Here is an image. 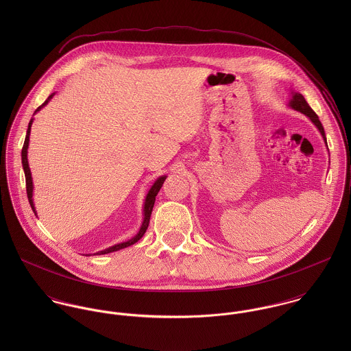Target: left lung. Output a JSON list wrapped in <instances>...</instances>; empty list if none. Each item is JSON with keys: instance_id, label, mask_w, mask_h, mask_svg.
<instances>
[{"instance_id": "1", "label": "left lung", "mask_w": 351, "mask_h": 351, "mask_svg": "<svg viewBox=\"0 0 351 351\" xmlns=\"http://www.w3.org/2000/svg\"><path fill=\"white\" fill-rule=\"evenodd\" d=\"M288 105H289L292 109H295V110H298V112H301L302 114H305L306 117L311 119V121L316 125V128H317L319 132L322 134V136H323V139H324V143H326V146H327L324 128H323V125H322V123H320L317 114H316V113L312 110V108L308 105V102L305 101L304 96H302L301 93H298V92H292V99L289 100Z\"/></svg>"}]
</instances>
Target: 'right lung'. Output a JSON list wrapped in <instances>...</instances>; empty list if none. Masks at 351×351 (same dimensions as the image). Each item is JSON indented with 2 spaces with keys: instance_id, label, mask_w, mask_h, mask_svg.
I'll use <instances>...</instances> for the list:
<instances>
[{
  "instance_id": "right-lung-1",
  "label": "right lung",
  "mask_w": 351,
  "mask_h": 351,
  "mask_svg": "<svg viewBox=\"0 0 351 351\" xmlns=\"http://www.w3.org/2000/svg\"><path fill=\"white\" fill-rule=\"evenodd\" d=\"M53 95H55V93L50 95V97H49L47 100L45 101V102H43V104H42V105L35 110V113H36V112H39L43 106H46V105L49 104V101L53 97ZM35 113H34V114H35ZM32 123H34V117L31 119V121H29V124H28V130H27V135H25L24 146H23V150H21V163H23V169H24V174H25V184H27V196H28V201H29V205H31V208H32L34 213L36 215L35 204H34V199H32V196H34V182H32L31 169H29L28 158H27V156H28V146H29V135H31V127H32ZM165 180H166V176H160V177H158V178H156V181L152 184L150 191H149V192H147V195H146L145 204H143V221H142V226H141V228H139L138 234H136L134 238H131V239H128V241H125V242H123V243H117V245H114V246H110V247H108V249H105V250L99 251V252H96V254L102 255V254H108V252H113V251H119L121 250V249H125V247H128V246H131V245L136 243V242H138V241L145 235V232H146V230H147V227H149V223H150L151 212H152V206H154V202H155V197H156L158 192L160 191V188H162V185H163Z\"/></svg>"
}]
</instances>
